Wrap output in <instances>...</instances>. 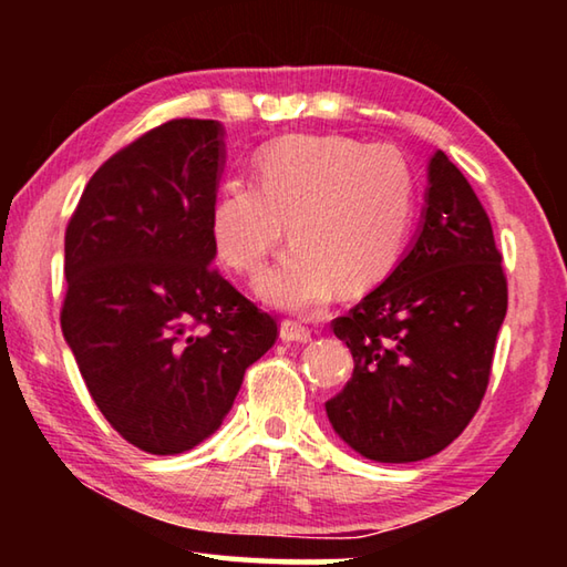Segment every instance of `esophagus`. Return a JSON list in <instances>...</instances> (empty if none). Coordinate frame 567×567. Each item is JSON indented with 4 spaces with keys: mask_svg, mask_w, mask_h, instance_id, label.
Returning a JSON list of instances; mask_svg holds the SVG:
<instances>
[{
    "mask_svg": "<svg viewBox=\"0 0 567 567\" xmlns=\"http://www.w3.org/2000/svg\"><path fill=\"white\" fill-rule=\"evenodd\" d=\"M280 338L285 342H310L312 334H310V330L305 328V324L295 322V320H285L280 324Z\"/></svg>",
    "mask_w": 567,
    "mask_h": 567,
    "instance_id": "esophagus-1",
    "label": "esophagus"
}]
</instances>
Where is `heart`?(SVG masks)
<instances>
[{
  "label": "heart",
  "instance_id": "b5f03b06",
  "mask_svg": "<svg viewBox=\"0 0 567 567\" xmlns=\"http://www.w3.org/2000/svg\"><path fill=\"white\" fill-rule=\"evenodd\" d=\"M257 187L233 179L209 209V235L227 267L257 275L282 243L292 247L257 290L290 312H315L334 287L360 295L395 270L412 233L417 185L392 145L295 134L255 162Z\"/></svg>",
  "mask_w": 567,
  "mask_h": 567
}]
</instances>
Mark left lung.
<instances>
[{
	"label": "left lung",
	"instance_id": "1",
	"mask_svg": "<svg viewBox=\"0 0 567 567\" xmlns=\"http://www.w3.org/2000/svg\"><path fill=\"white\" fill-rule=\"evenodd\" d=\"M503 255L463 172L435 152L415 243L332 332L354 370L324 402L334 433L375 463H415L463 433L491 380L507 312Z\"/></svg>",
	"mask_w": 567,
	"mask_h": 567
}]
</instances>
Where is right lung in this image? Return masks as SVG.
I'll return each mask as SVG.
<instances>
[{
	"label": "right lung",
	"mask_w": 567,
	"mask_h": 567,
	"mask_svg": "<svg viewBox=\"0 0 567 567\" xmlns=\"http://www.w3.org/2000/svg\"><path fill=\"white\" fill-rule=\"evenodd\" d=\"M223 137L215 120L150 130L94 172L66 225L64 340L94 405L152 455L213 435L277 340L213 267Z\"/></svg>",
	"instance_id": "right-lung-1"
}]
</instances>
